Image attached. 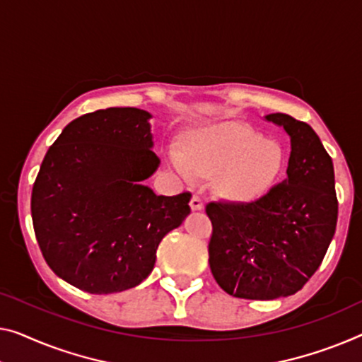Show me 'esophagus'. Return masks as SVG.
I'll list each match as a JSON object with an SVG mask.
<instances>
[{
    "label": "esophagus",
    "mask_w": 362,
    "mask_h": 362,
    "mask_svg": "<svg viewBox=\"0 0 362 362\" xmlns=\"http://www.w3.org/2000/svg\"><path fill=\"white\" fill-rule=\"evenodd\" d=\"M190 208L193 209V211H202V209L204 208L203 206V199L199 198L198 195H193L192 199H190Z\"/></svg>",
    "instance_id": "1"
}]
</instances>
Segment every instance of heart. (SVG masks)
<instances>
[{
	"mask_svg": "<svg viewBox=\"0 0 362 362\" xmlns=\"http://www.w3.org/2000/svg\"><path fill=\"white\" fill-rule=\"evenodd\" d=\"M179 170L218 177L221 195L249 203L269 190L284 164L281 146L240 122H214L183 132Z\"/></svg>",
	"mask_w": 362,
	"mask_h": 362,
	"instance_id": "1",
	"label": "heart"
}]
</instances>
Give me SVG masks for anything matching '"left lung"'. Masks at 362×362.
<instances>
[{"label": "left lung", "mask_w": 362, "mask_h": 362, "mask_svg": "<svg viewBox=\"0 0 362 362\" xmlns=\"http://www.w3.org/2000/svg\"><path fill=\"white\" fill-rule=\"evenodd\" d=\"M291 138L288 177L252 203L211 202L209 268L226 293L272 300L296 294L320 263L338 219L335 170L317 133L286 113L267 115Z\"/></svg>", "instance_id": "8db88e82"}]
</instances>
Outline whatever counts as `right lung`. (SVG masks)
Returning <instances> with one entry per match:
<instances>
[{"instance_id": "1", "label": "right lung", "mask_w": 362, "mask_h": 362, "mask_svg": "<svg viewBox=\"0 0 362 362\" xmlns=\"http://www.w3.org/2000/svg\"><path fill=\"white\" fill-rule=\"evenodd\" d=\"M151 113L110 107L68 123L47 151L30 199L37 242L52 272L90 294L134 288L156 250L190 214L192 195H156Z\"/></svg>"}]
</instances>
